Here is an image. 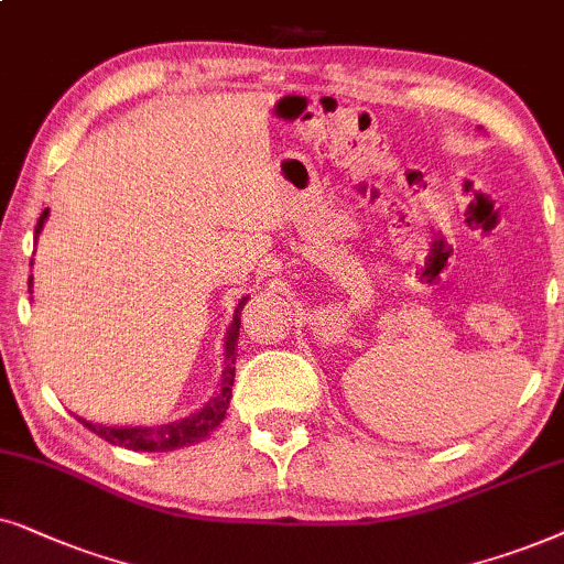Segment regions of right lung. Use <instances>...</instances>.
Masks as SVG:
<instances>
[{
  "instance_id": "obj_1",
  "label": "right lung",
  "mask_w": 564,
  "mask_h": 564,
  "mask_svg": "<svg viewBox=\"0 0 564 564\" xmlns=\"http://www.w3.org/2000/svg\"><path fill=\"white\" fill-rule=\"evenodd\" d=\"M46 219H48V208L41 214V219H37L35 242H37V235L43 231ZM30 265H33V260H30ZM28 289L30 294H33V275L28 278ZM247 299L250 296L239 299L235 317H231V325L227 329V335H224L221 381H219V389H216V394L204 404V408L191 412V415L183 420H172V423H164V425H97V423H89L85 417H77L79 423L100 435V438L108 441V444L131 448V452H175V448L200 444V441L208 438V435L219 427V423L229 410L231 384H235L237 337H239V325H242V322H239V314H242Z\"/></svg>"
}]
</instances>
